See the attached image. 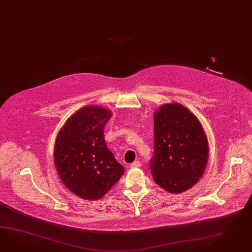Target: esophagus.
<instances>
[{"instance_id": "1", "label": "esophagus", "mask_w": 252, "mask_h": 252, "mask_svg": "<svg viewBox=\"0 0 252 252\" xmlns=\"http://www.w3.org/2000/svg\"><path fill=\"white\" fill-rule=\"evenodd\" d=\"M142 165V163H141V161H133L131 164H130V167L131 168H138L140 167Z\"/></svg>"}]
</instances>
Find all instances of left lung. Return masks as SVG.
<instances>
[{"instance_id": "obj_1", "label": "left lung", "mask_w": 252, "mask_h": 252, "mask_svg": "<svg viewBox=\"0 0 252 252\" xmlns=\"http://www.w3.org/2000/svg\"><path fill=\"white\" fill-rule=\"evenodd\" d=\"M155 155L151 172L155 183L180 194L203 176L209 146L199 120L177 102L162 104L154 114Z\"/></svg>"}]
</instances>
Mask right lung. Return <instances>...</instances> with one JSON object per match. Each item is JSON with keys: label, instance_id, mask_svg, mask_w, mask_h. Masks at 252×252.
I'll return each mask as SVG.
<instances>
[{"label": "right lung", "instance_id": "obj_1", "mask_svg": "<svg viewBox=\"0 0 252 252\" xmlns=\"http://www.w3.org/2000/svg\"><path fill=\"white\" fill-rule=\"evenodd\" d=\"M112 115L100 106H87L69 117L58 131L54 161L65 187L85 200H98L121 179L125 169L104 140Z\"/></svg>", "mask_w": 252, "mask_h": 252}]
</instances>
